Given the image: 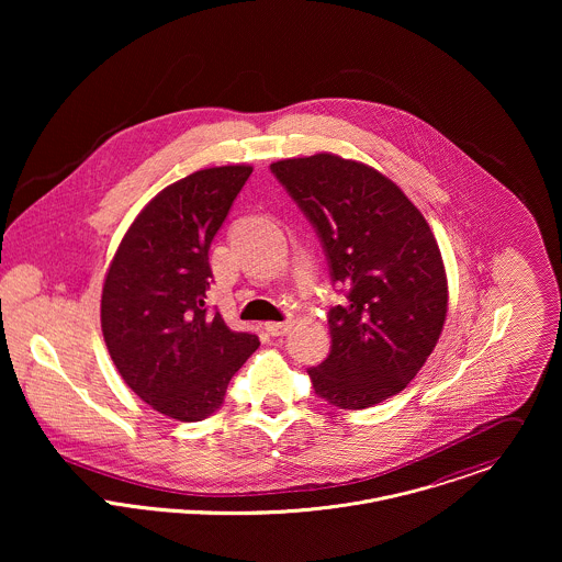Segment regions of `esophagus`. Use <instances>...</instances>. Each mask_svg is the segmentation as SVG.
Here are the masks:
<instances>
[{
  "instance_id": "34e87169",
  "label": "esophagus",
  "mask_w": 562,
  "mask_h": 562,
  "mask_svg": "<svg viewBox=\"0 0 562 562\" xmlns=\"http://www.w3.org/2000/svg\"><path fill=\"white\" fill-rule=\"evenodd\" d=\"M292 321H283V322H268L266 324V330L272 335V337H279V335H288L290 333V328H292Z\"/></svg>"
}]
</instances>
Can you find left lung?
Wrapping results in <instances>:
<instances>
[{
    "instance_id": "left-lung-1",
    "label": "left lung",
    "mask_w": 562,
    "mask_h": 562,
    "mask_svg": "<svg viewBox=\"0 0 562 562\" xmlns=\"http://www.w3.org/2000/svg\"><path fill=\"white\" fill-rule=\"evenodd\" d=\"M314 225L333 283L330 352L310 368L314 392L339 408L401 394L437 346L448 281L437 240L401 188L361 161L333 154L270 164Z\"/></svg>"
}]
</instances>
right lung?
<instances>
[{
  "instance_id": "obj_1",
  "label": "right lung",
  "mask_w": 562,
  "mask_h": 562,
  "mask_svg": "<svg viewBox=\"0 0 562 562\" xmlns=\"http://www.w3.org/2000/svg\"><path fill=\"white\" fill-rule=\"evenodd\" d=\"M250 172L246 164L203 168L164 188L105 274L101 330L112 361L136 396L179 422L216 413L259 346L257 335L232 330L205 305L210 244Z\"/></svg>"
}]
</instances>
